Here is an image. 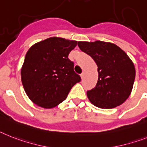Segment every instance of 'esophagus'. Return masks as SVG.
Instances as JSON below:
<instances>
[{
	"label": "esophagus",
	"instance_id": "esophagus-1",
	"mask_svg": "<svg viewBox=\"0 0 147 147\" xmlns=\"http://www.w3.org/2000/svg\"><path fill=\"white\" fill-rule=\"evenodd\" d=\"M84 75H85V73H84V71H83V72H82V73L81 74V78H82V79H83V78H84Z\"/></svg>",
	"mask_w": 147,
	"mask_h": 147
}]
</instances>
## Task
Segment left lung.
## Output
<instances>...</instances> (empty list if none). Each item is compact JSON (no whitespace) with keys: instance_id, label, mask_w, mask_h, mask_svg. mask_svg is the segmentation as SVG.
Instances as JSON below:
<instances>
[{"instance_id":"8db88e82","label":"left lung","mask_w":147,"mask_h":147,"mask_svg":"<svg viewBox=\"0 0 147 147\" xmlns=\"http://www.w3.org/2000/svg\"><path fill=\"white\" fill-rule=\"evenodd\" d=\"M78 46L92 57L98 67L96 87L87 92L90 102L101 109H113L122 104L131 93L135 78L131 59L113 43L78 41Z\"/></svg>"}]
</instances>
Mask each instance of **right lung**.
<instances>
[{"label":"right lung","mask_w":147,"mask_h":147,"mask_svg":"<svg viewBox=\"0 0 147 147\" xmlns=\"http://www.w3.org/2000/svg\"><path fill=\"white\" fill-rule=\"evenodd\" d=\"M78 41L53 37L28 51L21 69L24 90L31 100L45 109L57 107L67 97L81 77L68 56Z\"/></svg>","instance_id":"right-lung-1"}]
</instances>
